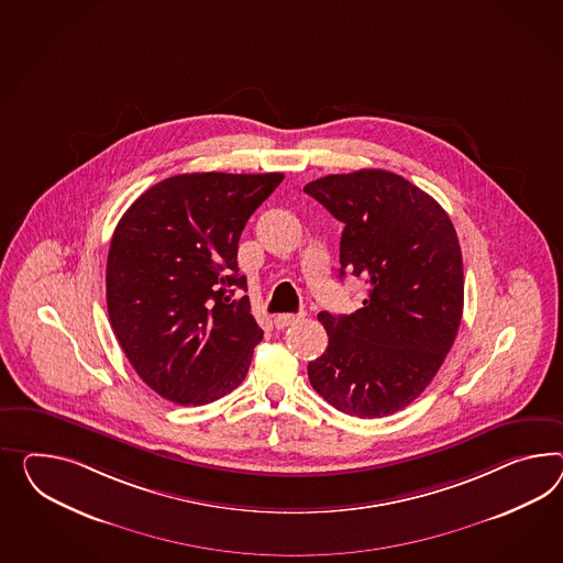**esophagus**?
Returning <instances> with one entry per match:
<instances>
[{"instance_id": "obj_1", "label": "esophagus", "mask_w": 563, "mask_h": 563, "mask_svg": "<svg viewBox=\"0 0 563 563\" xmlns=\"http://www.w3.org/2000/svg\"><path fill=\"white\" fill-rule=\"evenodd\" d=\"M303 312L300 314H277L274 318V324L277 329H286L289 324H294V322H298V320H302Z\"/></svg>"}]
</instances>
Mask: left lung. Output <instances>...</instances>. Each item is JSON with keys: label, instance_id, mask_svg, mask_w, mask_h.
Wrapping results in <instances>:
<instances>
[{"label": "left lung", "instance_id": "obj_1", "mask_svg": "<svg viewBox=\"0 0 563 563\" xmlns=\"http://www.w3.org/2000/svg\"><path fill=\"white\" fill-rule=\"evenodd\" d=\"M303 191L345 224L341 277L369 286L353 314H318L329 346L308 363L310 384L345 415L388 417L431 384L460 331L457 232L427 191L384 169L327 175Z\"/></svg>", "mask_w": 563, "mask_h": 563}]
</instances>
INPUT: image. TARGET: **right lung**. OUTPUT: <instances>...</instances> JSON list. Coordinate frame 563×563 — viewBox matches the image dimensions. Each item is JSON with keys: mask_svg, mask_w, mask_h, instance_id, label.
I'll list each match as a JSON object with an SVG mask.
<instances>
[{"mask_svg": "<svg viewBox=\"0 0 563 563\" xmlns=\"http://www.w3.org/2000/svg\"><path fill=\"white\" fill-rule=\"evenodd\" d=\"M284 174L163 179L115 227L106 300L115 339L148 388L181 406L214 402L245 379L263 339L239 275L246 220Z\"/></svg>", "mask_w": 563, "mask_h": 563, "instance_id": "right-lung-1", "label": "right lung"}]
</instances>
